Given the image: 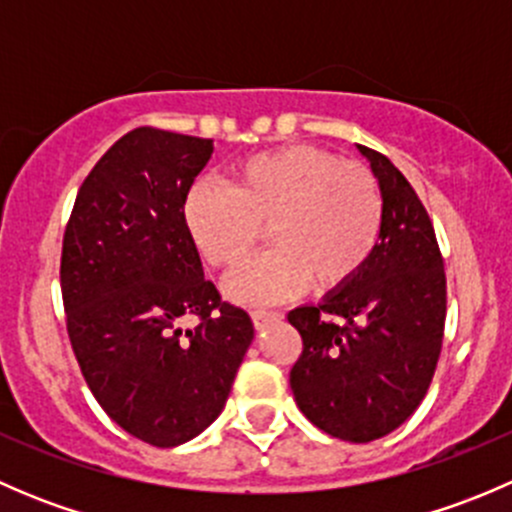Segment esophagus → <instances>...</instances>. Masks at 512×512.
<instances>
[{
	"instance_id": "34e87169",
	"label": "esophagus",
	"mask_w": 512,
	"mask_h": 512,
	"mask_svg": "<svg viewBox=\"0 0 512 512\" xmlns=\"http://www.w3.org/2000/svg\"><path fill=\"white\" fill-rule=\"evenodd\" d=\"M280 317L282 314L277 312H252V324H255V329H265L270 327L272 322H277Z\"/></svg>"
}]
</instances>
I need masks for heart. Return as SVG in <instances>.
Returning <instances> with one entry per match:
<instances>
[{
	"mask_svg": "<svg viewBox=\"0 0 512 512\" xmlns=\"http://www.w3.org/2000/svg\"><path fill=\"white\" fill-rule=\"evenodd\" d=\"M183 223L210 267L227 270L265 227L272 250L225 282L240 304H275L314 282L332 292L374 255L384 223L379 180L356 160L314 146H285L242 160L232 185L198 180L183 200Z\"/></svg>",
	"mask_w": 512,
	"mask_h": 512,
	"instance_id": "b5f03b06",
	"label": "heart"
}]
</instances>
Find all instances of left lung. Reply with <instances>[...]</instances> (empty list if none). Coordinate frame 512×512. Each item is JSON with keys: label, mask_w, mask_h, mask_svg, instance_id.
<instances>
[{"label": "left lung", "mask_w": 512, "mask_h": 512, "mask_svg": "<svg viewBox=\"0 0 512 512\" xmlns=\"http://www.w3.org/2000/svg\"><path fill=\"white\" fill-rule=\"evenodd\" d=\"M384 195L374 255L349 285L287 314L302 334L289 371L299 411L324 433L369 443L426 396L446 324V272L416 190L381 153L356 146Z\"/></svg>", "instance_id": "obj_1"}]
</instances>
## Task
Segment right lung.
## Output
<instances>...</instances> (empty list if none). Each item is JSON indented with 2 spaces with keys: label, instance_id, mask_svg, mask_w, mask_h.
I'll list each match as a JSON object with an SVG mask.
<instances>
[{
  "label": "right lung",
  "instance_id": "add662e5",
  "mask_svg": "<svg viewBox=\"0 0 512 512\" xmlns=\"http://www.w3.org/2000/svg\"><path fill=\"white\" fill-rule=\"evenodd\" d=\"M210 156V138L126 133L84 180L64 232L61 297L81 374L123 431L158 448L220 416L255 337L250 314L205 280L183 223ZM185 313L201 324L183 333Z\"/></svg>",
  "mask_w": 512,
  "mask_h": 512
}]
</instances>
